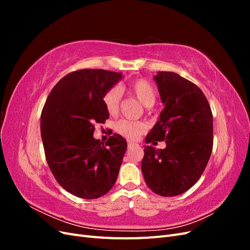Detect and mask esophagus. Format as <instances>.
Returning a JSON list of instances; mask_svg holds the SVG:
<instances>
[{
	"label": "esophagus",
	"instance_id": "obj_1",
	"mask_svg": "<svg viewBox=\"0 0 250 250\" xmlns=\"http://www.w3.org/2000/svg\"><path fill=\"white\" fill-rule=\"evenodd\" d=\"M128 148L129 149H131V148H134V147H138V144H134V143H132V142H130V141H128Z\"/></svg>",
	"mask_w": 250,
	"mask_h": 250
}]
</instances>
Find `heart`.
I'll list each match as a JSON object with an SVG mask.
<instances>
[{
    "label": "heart",
    "mask_w": 250,
    "mask_h": 250,
    "mask_svg": "<svg viewBox=\"0 0 250 250\" xmlns=\"http://www.w3.org/2000/svg\"><path fill=\"white\" fill-rule=\"evenodd\" d=\"M127 92L146 107H151L156 100V90L151 83L145 79H134L126 86ZM122 92L120 87L112 86L105 92L103 96V104L105 109L110 116H116L120 110ZM117 131L128 140H138L146 131V125L139 121L121 120L117 124Z\"/></svg>",
    "instance_id": "1"
}]
</instances>
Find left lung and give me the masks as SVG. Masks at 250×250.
Here are the masks:
<instances>
[{"mask_svg": "<svg viewBox=\"0 0 250 250\" xmlns=\"http://www.w3.org/2000/svg\"><path fill=\"white\" fill-rule=\"evenodd\" d=\"M154 80L165 107L146 143L166 141L167 146H145L142 172L151 191L173 197L192 188L207 167L213 150V113L195 83L173 72H158Z\"/></svg>", "mask_w": 250, "mask_h": 250, "instance_id": "left-lung-1", "label": "left lung"}]
</instances>
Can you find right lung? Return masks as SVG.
I'll list each match as a JSON object with an SVG mask.
<instances>
[{"instance_id":"right-lung-1","label":"right lung","mask_w":250,"mask_h":250,"mask_svg":"<svg viewBox=\"0 0 250 250\" xmlns=\"http://www.w3.org/2000/svg\"><path fill=\"white\" fill-rule=\"evenodd\" d=\"M122 73L101 69L74 71L60 79L43 105L41 132L51 172L64 190L83 199H96L115 185L127 143L112 134L101 144L93 134L95 124L109 113L105 92Z\"/></svg>"}]
</instances>
